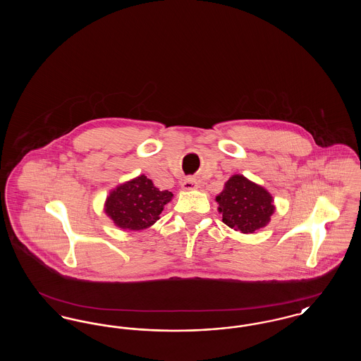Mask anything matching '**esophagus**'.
<instances>
[{"label": "esophagus", "mask_w": 361, "mask_h": 361, "mask_svg": "<svg viewBox=\"0 0 361 361\" xmlns=\"http://www.w3.org/2000/svg\"><path fill=\"white\" fill-rule=\"evenodd\" d=\"M197 188V180L195 177H187L183 181V189L190 190V189Z\"/></svg>", "instance_id": "esophagus-1"}]
</instances>
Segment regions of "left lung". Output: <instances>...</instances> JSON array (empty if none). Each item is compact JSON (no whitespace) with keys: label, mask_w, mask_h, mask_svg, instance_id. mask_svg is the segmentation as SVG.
<instances>
[{"label":"left lung","mask_w":361,"mask_h":361,"mask_svg":"<svg viewBox=\"0 0 361 361\" xmlns=\"http://www.w3.org/2000/svg\"><path fill=\"white\" fill-rule=\"evenodd\" d=\"M216 202L224 224L243 234H252L267 226L275 211L269 192L240 174L224 184Z\"/></svg>","instance_id":"8db88e82"}]
</instances>
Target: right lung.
Returning a JSON list of instances; mask_svg holds the SVG:
<instances>
[{
	"label": "right lung",
	"instance_id": "add662e5",
	"mask_svg": "<svg viewBox=\"0 0 361 361\" xmlns=\"http://www.w3.org/2000/svg\"><path fill=\"white\" fill-rule=\"evenodd\" d=\"M172 197V192L155 188L153 181L142 174L109 193L105 212L121 228L143 230L159 219Z\"/></svg>",
	"mask_w": 361,
	"mask_h": 361
}]
</instances>
